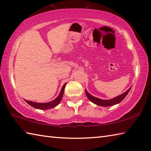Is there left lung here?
<instances>
[{"label":"left lung","instance_id":"1","mask_svg":"<svg viewBox=\"0 0 151 151\" xmlns=\"http://www.w3.org/2000/svg\"><path fill=\"white\" fill-rule=\"evenodd\" d=\"M130 89L131 88H129V89L127 90L125 93H122V95L116 97H114L113 99H109V100L100 99L99 98H97V97H93L91 95H90V94L86 91V94L88 98L89 99L91 102L93 103L94 104H96L99 106H102V107H109V106H112V105L118 104V103H119L120 102L122 101V100L125 98L126 96L128 95V93H129Z\"/></svg>","mask_w":151,"mask_h":151}]
</instances>
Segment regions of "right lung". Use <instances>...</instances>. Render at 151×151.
I'll use <instances>...</instances> for the list:
<instances>
[{"mask_svg": "<svg viewBox=\"0 0 151 151\" xmlns=\"http://www.w3.org/2000/svg\"><path fill=\"white\" fill-rule=\"evenodd\" d=\"M65 84L63 87H62V89L61 90V92L60 93L59 96L54 99V101H50L48 103H36V102H32L30 101H27V100H25V101L28 103L29 105H30L32 106V107H34L35 109H42V110H46V109H52L56 107L59 103H60L61 101L62 97H63V92H64V90H65Z\"/></svg>", "mask_w": 151, "mask_h": 151, "instance_id": "add662e5", "label": "right lung"}]
</instances>
